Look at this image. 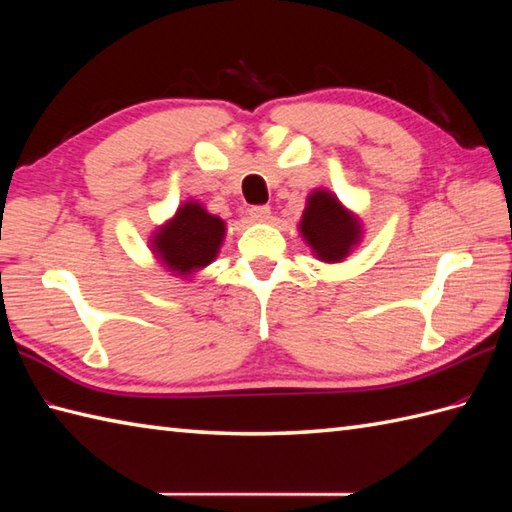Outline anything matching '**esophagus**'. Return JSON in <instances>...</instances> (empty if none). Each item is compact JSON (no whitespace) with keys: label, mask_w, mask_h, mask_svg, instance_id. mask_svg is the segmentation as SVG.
I'll use <instances>...</instances> for the list:
<instances>
[{"label":"esophagus","mask_w":512,"mask_h":512,"mask_svg":"<svg viewBox=\"0 0 512 512\" xmlns=\"http://www.w3.org/2000/svg\"><path fill=\"white\" fill-rule=\"evenodd\" d=\"M248 215H250V220H255V222H268L270 220V209H268V206H250Z\"/></svg>","instance_id":"obj_1"}]
</instances>
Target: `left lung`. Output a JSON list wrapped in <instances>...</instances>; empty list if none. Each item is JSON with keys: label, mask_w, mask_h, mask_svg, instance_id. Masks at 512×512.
Wrapping results in <instances>:
<instances>
[{"label": "left lung", "mask_w": 512, "mask_h": 512, "mask_svg": "<svg viewBox=\"0 0 512 512\" xmlns=\"http://www.w3.org/2000/svg\"><path fill=\"white\" fill-rule=\"evenodd\" d=\"M299 233L312 255L325 264H339L363 237V224L328 189H314L303 209Z\"/></svg>", "instance_id": "left-lung-1"}]
</instances>
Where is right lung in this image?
Segmentation results:
<instances>
[{
	"instance_id": "right-lung-1",
	"label": "right lung",
	"mask_w": 512,
	"mask_h": 512,
	"mask_svg": "<svg viewBox=\"0 0 512 512\" xmlns=\"http://www.w3.org/2000/svg\"><path fill=\"white\" fill-rule=\"evenodd\" d=\"M226 235V222L187 200L149 239L151 253L169 273L187 279L215 262Z\"/></svg>"
}]
</instances>
